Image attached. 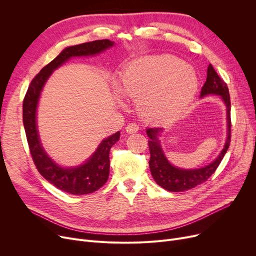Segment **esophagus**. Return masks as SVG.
I'll return each instance as SVG.
<instances>
[{
	"label": "esophagus",
	"instance_id": "esophagus-1",
	"mask_svg": "<svg viewBox=\"0 0 256 256\" xmlns=\"http://www.w3.org/2000/svg\"><path fill=\"white\" fill-rule=\"evenodd\" d=\"M126 132H128V134L136 132L139 130V126L136 124H134V122L128 124L126 126Z\"/></svg>",
	"mask_w": 256,
	"mask_h": 256
}]
</instances>
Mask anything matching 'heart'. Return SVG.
Listing matches in <instances>:
<instances>
[{"instance_id":"b5f03b06","label":"heart","mask_w":256,"mask_h":256,"mask_svg":"<svg viewBox=\"0 0 256 256\" xmlns=\"http://www.w3.org/2000/svg\"><path fill=\"white\" fill-rule=\"evenodd\" d=\"M198 78L191 66L169 55L146 56L128 64L120 74L118 91L137 100L147 122L164 124L178 117L192 102Z\"/></svg>"}]
</instances>
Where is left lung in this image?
I'll return each instance as SVG.
<instances>
[{"instance_id":"1","label":"left lung","mask_w":256,"mask_h":256,"mask_svg":"<svg viewBox=\"0 0 256 256\" xmlns=\"http://www.w3.org/2000/svg\"><path fill=\"white\" fill-rule=\"evenodd\" d=\"M206 82L201 89L200 96L204 98L208 94L220 96L226 104L227 111V139L224 148L220 152L219 156L210 165L199 169H180L174 167L166 158L162 147H160L158 137L163 132L162 128H150L146 130L147 136L150 137L148 146L150 152V168L152 176L156 182L170 192H182L190 190L192 188L206 182L212 174L216 171L224 158L228 147L230 144L232 138V120H230V96L228 91L227 84L218 76L212 64L208 67Z\"/></svg>"}]
</instances>
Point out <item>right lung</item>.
Returning a JSON list of instances; mask_svg holds the SVG:
<instances>
[{"label":"right lung","instance_id":"1","mask_svg":"<svg viewBox=\"0 0 256 256\" xmlns=\"http://www.w3.org/2000/svg\"><path fill=\"white\" fill-rule=\"evenodd\" d=\"M113 46L114 42L102 39L66 48L36 74L24 98L22 122L30 152L38 172L59 190L72 195L93 193L106 184L110 171V150L119 140L120 132H117L114 135L106 138L85 164L74 168L60 167L46 154L39 140L36 110L40 92L52 72L72 57L96 55Z\"/></svg>","mask_w":256,"mask_h":256}]
</instances>
